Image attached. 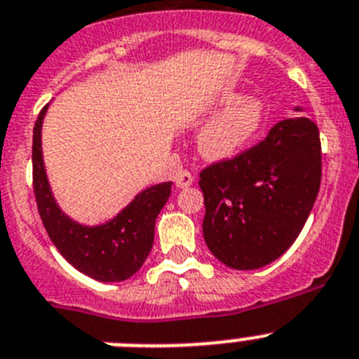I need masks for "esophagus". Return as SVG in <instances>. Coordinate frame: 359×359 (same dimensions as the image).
I'll return each mask as SVG.
<instances>
[{
    "instance_id": "esophagus-1",
    "label": "esophagus",
    "mask_w": 359,
    "mask_h": 359,
    "mask_svg": "<svg viewBox=\"0 0 359 359\" xmlns=\"http://www.w3.org/2000/svg\"><path fill=\"white\" fill-rule=\"evenodd\" d=\"M192 183H194V176H192L189 170H182V172H177L176 187H180V189H187V187H190Z\"/></svg>"
}]
</instances>
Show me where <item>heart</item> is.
<instances>
[{
    "instance_id": "heart-1",
    "label": "heart",
    "mask_w": 359,
    "mask_h": 359,
    "mask_svg": "<svg viewBox=\"0 0 359 359\" xmlns=\"http://www.w3.org/2000/svg\"><path fill=\"white\" fill-rule=\"evenodd\" d=\"M223 115L212 120L198 136V149L207 160H226L239 154L261 131L264 104L239 93H226L217 102Z\"/></svg>"
}]
</instances>
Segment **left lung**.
<instances>
[{"label":"left lung","mask_w":359,"mask_h":359,"mask_svg":"<svg viewBox=\"0 0 359 359\" xmlns=\"http://www.w3.org/2000/svg\"><path fill=\"white\" fill-rule=\"evenodd\" d=\"M199 177L208 250L228 268H262L290 248L313 210L322 180L318 128L306 116L280 120L255 147Z\"/></svg>","instance_id":"left-lung-1"}]
</instances>
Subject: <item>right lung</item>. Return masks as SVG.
I'll use <instances>...</instances> for the list:
<instances>
[{"instance_id":"right-lung-1","label":"right lung","mask_w":359,"mask_h":359,"mask_svg":"<svg viewBox=\"0 0 359 359\" xmlns=\"http://www.w3.org/2000/svg\"><path fill=\"white\" fill-rule=\"evenodd\" d=\"M48 106L41 109L34 128L32 167L34 194L41 221L66 261L98 282H120L142 268L154 243L156 217L170 196L172 182L142 190L120 214L107 223L88 226L73 221L59 208L50 189L43 161L41 129Z\"/></svg>"}]
</instances>
